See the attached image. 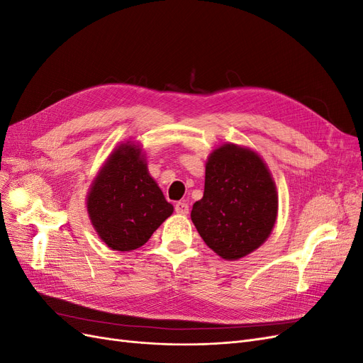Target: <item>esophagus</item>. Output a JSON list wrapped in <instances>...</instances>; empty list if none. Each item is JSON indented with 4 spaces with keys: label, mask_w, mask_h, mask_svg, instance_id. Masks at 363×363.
Wrapping results in <instances>:
<instances>
[{
    "label": "esophagus",
    "mask_w": 363,
    "mask_h": 363,
    "mask_svg": "<svg viewBox=\"0 0 363 363\" xmlns=\"http://www.w3.org/2000/svg\"><path fill=\"white\" fill-rule=\"evenodd\" d=\"M175 212H177L179 215H188V213H189V206H188V203L180 201V203L175 204Z\"/></svg>",
    "instance_id": "1"
}]
</instances>
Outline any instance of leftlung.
<instances>
[{"mask_svg": "<svg viewBox=\"0 0 363 363\" xmlns=\"http://www.w3.org/2000/svg\"><path fill=\"white\" fill-rule=\"evenodd\" d=\"M276 183L256 151L224 144L207 159L204 194L191 219L208 248L238 260L269 238L277 219Z\"/></svg>", "mask_w": 363, "mask_h": 363, "instance_id": "left-lung-1", "label": "left lung"}]
</instances>
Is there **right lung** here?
Masks as SVG:
<instances>
[{"instance_id": "add662e5", "label": "right lung", "mask_w": 363, "mask_h": 363, "mask_svg": "<svg viewBox=\"0 0 363 363\" xmlns=\"http://www.w3.org/2000/svg\"><path fill=\"white\" fill-rule=\"evenodd\" d=\"M86 204L95 232L115 251L142 247L174 212L150 175L140 147L130 140L107 157Z\"/></svg>"}]
</instances>
